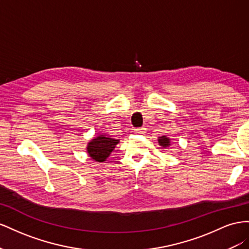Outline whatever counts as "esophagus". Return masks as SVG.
Listing matches in <instances>:
<instances>
[{
	"mask_svg": "<svg viewBox=\"0 0 249 249\" xmlns=\"http://www.w3.org/2000/svg\"><path fill=\"white\" fill-rule=\"evenodd\" d=\"M145 128L144 127H141V128H136L134 129V133H138V134H144L145 133Z\"/></svg>",
	"mask_w": 249,
	"mask_h": 249,
	"instance_id": "esophagus-1",
	"label": "esophagus"
}]
</instances>
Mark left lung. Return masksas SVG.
Wrapping results in <instances>:
<instances>
[{
    "label": "left lung",
    "mask_w": 249,
    "mask_h": 249,
    "mask_svg": "<svg viewBox=\"0 0 249 249\" xmlns=\"http://www.w3.org/2000/svg\"><path fill=\"white\" fill-rule=\"evenodd\" d=\"M159 145L161 146L162 148H169L171 146V139L168 138L167 136H161L159 138Z\"/></svg>",
    "instance_id": "obj_1"
}]
</instances>
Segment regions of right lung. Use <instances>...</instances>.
<instances>
[{
  "mask_svg": "<svg viewBox=\"0 0 249 249\" xmlns=\"http://www.w3.org/2000/svg\"><path fill=\"white\" fill-rule=\"evenodd\" d=\"M119 140H115L109 136L98 134L88 143L87 152L91 160L98 162H103L107 160L117 144H119Z\"/></svg>",
  "mask_w": 249,
  "mask_h": 249,
  "instance_id": "1",
  "label": "right lung"
}]
</instances>
